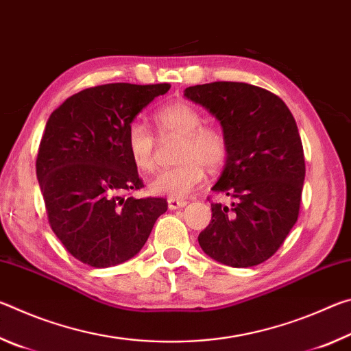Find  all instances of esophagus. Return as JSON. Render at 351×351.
<instances>
[{
	"label": "esophagus",
	"mask_w": 351,
	"mask_h": 351,
	"mask_svg": "<svg viewBox=\"0 0 351 351\" xmlns=\"http://www.w3.org/2000/svg\"><path fill=\"white\" fill-rule=\"evenodd\" d=\"M187 206V201L186 199H175V198H170L169 199V209L170 210H178V209H182V207Z\"/></svg>",
	"instance_id": "obj_1"
}]
</instances>
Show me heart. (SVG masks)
I'll list each match as a JSON object with an SVG mask.
<instances>
[{
  "label": "heart",
  "instance_id": "obj_1",
  "mask_svg": "<svg viewBox=\"0 0 351 351\" xmlns=\"http://www.w3.org/2000/svg\"><path fill=\"white\" fill-rule=\"evenodd\" d=\"M153 121L161 136H180L176 156L180 164L159 171L148 184V189L161 197L186 198L203 184L204 165L209 170H218L226 162L229 154L228 138L219 128L203 125V114L186 102L161 106L154 111ZM125 144L136 169L145 173L154 169L156 138L145 123L139 121L130 123Z\"/></svg>",
  "mask_w": 351,
  "mask_h": 351
}]
</instances>
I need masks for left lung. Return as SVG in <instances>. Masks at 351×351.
Here are the masks:
<instances>
[{
	"label": "left lung",
	"instance_id": "left-lung-1",
	"mask_svg": "<svg viewBox=\"0 0 351 351\" xmlns=\"http://www.w3.org/2000/svg\"><path fill=\"white\" fill-rule=\"evenodd\" d=\"M184 96L215 116L229 154L213 192L212 221L199 234L203 251L219 263L249 268L283 245L300 210L305 158L293 114L283 100L241 82L189 86Z\"/></svg>",
	"mask_w": 351,
	"mask_h": 351
}]
</instances>
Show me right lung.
Returning a JSON list of instances; mask_svg holds the SVG:
<instances>
[{
    "label": "right lung",
    "instance_id": "right-lung-1",
    "mask_svg": "<svg viewBox=\"0 0 351 351\" xmlns=\"http://www.w3.org/2000/svg\"><path fill=\"white\" fill-rule=\"evenodd\" d=\"M169 83H108L68 97L46 122L37 178L47 219L66 251L93 268L133 258L167 210L164 198H125L144 187L125 133Z\"/></svg>",
    "mask_w": 351,
    "mask_h": 351
}]
</instances>
